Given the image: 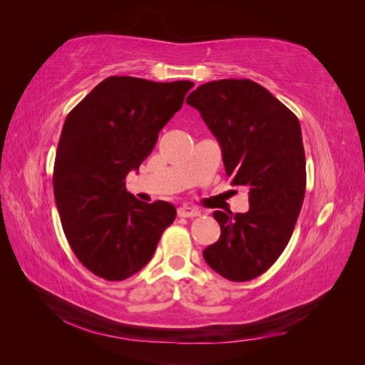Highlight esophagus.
<instances>
[{"label": "esophagus", "mask_w": 365, "mask_h": 365, "mask_svg": "<svg viewBox=\"0 0 365 365\" xmlns=\"http://www.w3.org/2000/svg\"><path fill=\"white\" fill-rule=\"evenodd\" d=\"M178 216L180 217H195L200 216V210L190 207V205H182L178 208Z\"/></svg>", "instance_id": "1"}]
</instances>
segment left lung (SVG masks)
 I'll return each instance as SVG.
<instances>
[{
    "instance_id": "8db88e82",
    "label": "left lung",
    "mask_w": 365,
    "mask_h": 365,
    "mask_svg": "<svg viewBox=\"0 0 365 365\" xmlns=\"http://www.w3.org/2000/svg\"><path fill=\"white\" fill-rule=\"evenodd\" d=\"M187 103L216 137L231 185L250 190V210L213 213L220 237L204 250L208 267L231 282L259 277L280 257L300 215L306 158L300 121L250 79L197 86Z\"/></svg>"
}]
</instances>
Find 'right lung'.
I'll use <instances>...</instances> for the list:
<instances>
[{
    "label": "right lung",
    "mask_w": 365,
    "mask_h": 365,
    "mask_svg": "<svg viewBox=\"0 0 365 365\" xmlns=\"http://www.w3.org/2000/svg\"><path fill=\"white\" fill-rule=\"evenodd\" d=\"M193 85L111 76L65 118L54 200L73 252L98 277L120 282L145 268L175 220L172 204L138 201L125 178L149 157Z\"/></svg>",
    "instance_id": "add662e5"
}]
</instances>
